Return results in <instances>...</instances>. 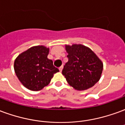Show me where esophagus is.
Returning <instances> with one entry per match:
<instances>
[{"label": "esophagus", "mask_w": 125, "mask_h": 125, "mask_svg": "<svg viewBox=\"0 0 125 125\" xmlns=\"http://www.w3.org/2000/svg\"><path fill=\"white\" fill-rule=\"evenodd\" d=\"M59 70H60V72H62V70H63V66H61L60 68H59Z\"/></svg>", "instance_id": "esophagus-1"}]
</instances>
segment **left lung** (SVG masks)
Returning <instances> with one entry per match:
<instances>
[{
    "label": "left lung",
    "instance_id": "1",
    "mask_svg": "<svg viewBox=\"0 0 125 125\" xmlns=\"http://www.w3.org/2000/svg\"><path fill=\"white\" fill-rule=\"evenodd\" d=\"M68 62L62 70L68 83L78 91L93 87L99 81L103 63L93 51L83 44L65 45Z\"/></svg>",
    "mask_w": 125,
    "mask_h": 125
}]
</instances>
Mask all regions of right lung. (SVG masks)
<instances>
[{"instance_id": "1", "label": "right lung", "mask_w": 125, "mask_h": 125, "mask_svg": "<svg viewBox=\"0 0 125 125\" xmlns=\"http://www.w3.org/2000/svg\"><path fill=\"white\" fill-rule=\"evenodd\" d=\"M49 48L43 45L32 47L20 54L14 62L15 74L24 87L34 91L50 83L59 70L47 58Z\"/></svg>"}]
</instances>
